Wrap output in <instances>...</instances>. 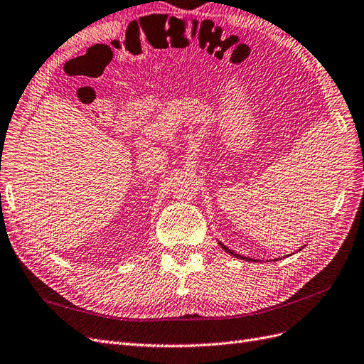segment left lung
I'll list each match as a JSON object with an SVG mask.
<instances>
[{
    "label": "left lung",
    "mask_w": 364,
    "mask_h": 364,
    "mask_svg": "<svg viewBox=\"0 0 364 364\" xmlns=\"http://www.w3.org/2000/svg\"><path fill=\"white\" fill-rule=\"evenodd\" d=\"M220 247L225 250V251H227L228 254H231V255H234V257H237V259H242V260H251V259H248V257H245V255H240V254H235L232 250H230V248H227V247H225V245L223 243H220ZM254 262V260H252Z\"/></svg>",
    "instance_id": "left-lung-1"
}]
</instances>
